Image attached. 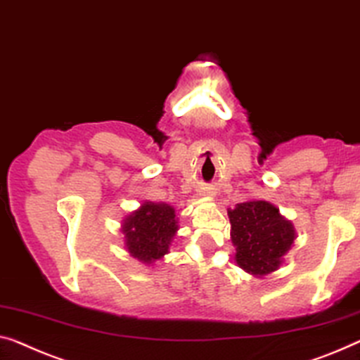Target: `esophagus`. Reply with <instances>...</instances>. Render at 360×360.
Here are the masks:
<instances>
[{"mask_svg":"<svg viewBox=\"0 0 360 360\" xmlns=\"http://www.w3.org/2000/svg\"><path fill=\"white\" fill-rule=\"evenodd\" d=\"M203 195H207V197H213V192H210V191H208V192H203Z\"/></svg>","mask_w":360,"mask_h":360,"instance_id":"34e87169","label":"esophagus"}]
</instances>
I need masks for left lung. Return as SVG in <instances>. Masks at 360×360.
Instances as JSON below:
<instances>
[{
    "instance_id": "obj_1",
    "label": "left lung",
    "mask_w": 360,
    "mask_h": 360,
    "mask_svg": "<svg viewBox=\"0 0 360 360\" xmlns=\"http://www.w3.org/2000/svg\"><path fill=\"white\" fill-rule=\"evenodd\" d=\"M234 260L244 271L265 278L284 264L296 240L294 224L273 203L248 200L228 208Z\"/></svg>"
}]
</instances>
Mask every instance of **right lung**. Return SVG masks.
I'll use <instances>...</instances> for the list:
<instances>
[{
    "mask_svg": "<svg viewBox=\"0 0 360 360\" xmlns=\"http://www.w3.org/2000/svg\"><path fill=\"white\" fill-rule=\"evenodd\" d=\"M178 229L174 207L165 202H143L121 223L129 255L147 266L168 254Z\"/></svg>",
    "mask_w": 360,
    "mask_h": 360,
    "instance_id": "1",
    "label": "right lung"
}]
</instances>
